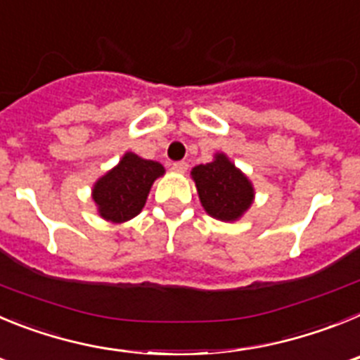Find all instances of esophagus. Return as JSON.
I'll use <instances>...</instances> for the list:
<instances>
[{"label": "esophagus", "instance_id": "esophagus-1", "mask_svg": "<svg viewBox=\"0 0 360 360\" xmlns=\"http://www.w3.org/2000/svg\"><path fill=\"white\" fill-rule=\"evenodd\" d=\"M171 167H173V171H176V173H186L187 171V162H174L173 165H171Z\"/></svg>", "mask_w": 360, "mask_h": 360}]
</instances>
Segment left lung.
<instances>
[{
	"mask_svg": "<svg viewBox=\"0 0 360 360\" xmlns=\"http://www.w3.org/2000/svg\"><path fill=\"white\" fill-rule=\"evenodd\" d=\"M191 176L196 184L203 209L212 218L236 221L252 205V184L224 153H216L214 160L209 164L193 167Z\"/></svg>",
	"mask_w": 360,
	"mask_h": 360,
	"instance_id": "left-lung-1",
	"label": "left lung"
}]
</instances>
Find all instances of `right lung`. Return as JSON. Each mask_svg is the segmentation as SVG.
<instances>
[{
	"label": "right lung",
	"instance_id": "add662e5",
	"mask_svg": "<svg viewBox=\"0 0 360 360\" xmlns=\"http://www.w3.org/2000/svg\"><path fill=\"white\" fill-rule=\"evenodd\" d=\"M165 173L164 165L126 153L113 169L95 182L91 198L101 218L122 224L135 218L146 205L153 182Z\"/></svg>",
	"mask_w": 360,
	"mask_h": 360
}]
</instances>
